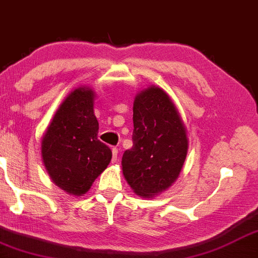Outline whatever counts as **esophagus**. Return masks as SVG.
<instances>
[{"label":"esophagus","mask_w":258,"mask_h":258,"mask_svg":"<svg viewBox=\"0 0 258 258\" xmlns=\"http://www.w3.org/2000/svg\"><path fill=\"white\" fill-rule=\"evenodd\" d=\"M111 153H113V159H111V162L115 163L117 161V149L113 148V149H111Z\"/></svg>","instance_id":"esophagus-1"}]
</instances>
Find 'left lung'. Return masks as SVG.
I'll use <instances>...</instances> for the list:
<instances>
[{"mask_svg":"<svg viewBox=\"0 0 258 258\" xmlns=\"http://www.w3.org/2000/svg\"><path fill=\"white\" fill-rule=\"evenodd\" d=\"M133 145L121 166L136 195L153 198L169 188L187 156L186 126L169 95L159 86L141 90L133 101Z\"/></svg>","mask_w":258,"mask_h":258,"instance_id":"obj_1","label":"left lung"}]
</instances>
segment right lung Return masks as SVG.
<instances>
[{
  "label": "right lung",
  "mask_w": 258,
  "mask_h": 258,
  "mask_svg": "<svg viewBox=\"0 0 258 258\" xmlns=\"http://www.w3.org/2000/svg\"><path fill=\"white\" fill-rule=\"evenodd\" d=\"M96 94L79 86L67 95L40 143L44 167L55 185L71 196H83L107 168L111 151L98 141L94 113Z\"/></svg>",
  "instance_id": "right-lung-1"
}]
</instances>
